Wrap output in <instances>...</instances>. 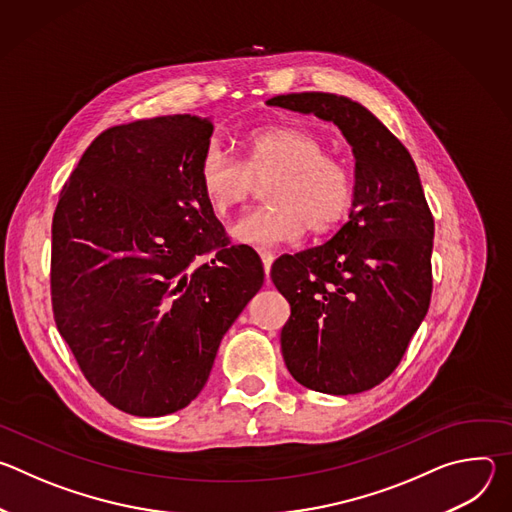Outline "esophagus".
<instances>
[{
  "label": "esophagus",
  "instance_id": "obj_1",
  "mask_svg": "<svg viewBox=\"0 0 512 512\" xmlns=\"http://www.w3.org/2000/svg\"><path fill=\"white\" fill-rule=\"evenodd\" d=\"M259 257H261V261H263V269H265V275H267V279H269V271H271V265H273V253H269V251H259Z\"/></svg>",
  "mask_w": 512,
  "mask_h": 512
}]
</instances>
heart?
<instances>
[{"label": "heart", "instance_id": "obj_1", "mask_svg": "<svg viewBox=\"0 0 512 512\" xmlns=\"http://www.w3.org/2000/svg\"><path fill=\"white\" fill-rule=\"evenodd\" d=\"M247 166L221 143H210L200 160V186L216 212L243 202L253 176L279 174L269 208L249 210L229 227L237 243L271 249L298 241L306 229L326 233L352 204V178L342 162L326 156L324 141L298 127H271L247 139Z\"/></svg>", "mask_w": 512, "mask_h": 512}]
</instances>
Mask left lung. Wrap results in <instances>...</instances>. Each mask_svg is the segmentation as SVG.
Segmentation results:
<instances>
[{
    "label": "left lung",
    "instance_id": "8db88e82",
    "mask_svg": "<svg viewBox=\"0 0 512 512\" xmlns=\"http://www.w3.org/2000/svg\"><path fill=\"white\" fill-rule=\"evenodd\" d=\"M271 107L334 123L354 156L348 223L320 247L283 255L271 279L289 302L285 367L300 385L356 395L403 358L431 300L433 216L405 145L358 101L289 93Z\"/></svg>",
    "mask_w": 512,
    "mask_h": 512
}]
</instances>
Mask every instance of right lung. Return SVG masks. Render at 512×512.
<instances>
[{"label":"right lung","mask_w":512,"mask_h":512,"mask_svg":"<svg viewBox=\"0 0 512 512\" xmlns=\"http://www.w3.org/2000/svg\"><path fill=\"white\" fill-rule=\"evenodd\" d=\"M210 117L115 125L83 154L52 218V308L87 381L137 417L184 409L263 285L200 186ZM214 252L206 264L197 257Z\"/></svg>","instance_id":"right-lung-1"}]
</instances>
